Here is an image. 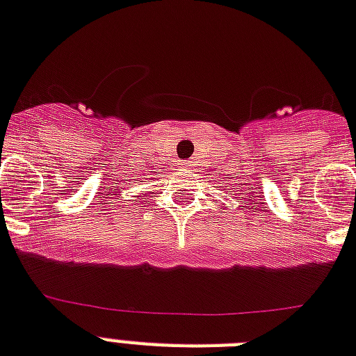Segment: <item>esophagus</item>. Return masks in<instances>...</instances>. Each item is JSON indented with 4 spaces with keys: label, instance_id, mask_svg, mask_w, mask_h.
Instances as JSON below:
<instances>
[{
    "label": "esophagus",
    "instance_id": "esophagus-1",
    "mask_svg": "<svg viewBox=\"0 0 356 356\" xmlns=\"http://www.w3.org/2000/svg\"><path fill=\"white\" fill-rule=\"evenodd\" d=\"M183 166H184V168H192V161H184Z\"/></svg>",
    "mask_w": 356,
    "mask_h": 356
}]
</instances>
